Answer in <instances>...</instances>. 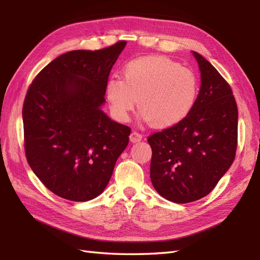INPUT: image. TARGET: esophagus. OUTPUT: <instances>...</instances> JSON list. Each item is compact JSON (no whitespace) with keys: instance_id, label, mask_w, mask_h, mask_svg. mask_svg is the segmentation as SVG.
Segmentation results:
<instances>
[{"instance_id":"esophagus-1","label":"esophagus","mask_w":260,"mask_h":260,"mask_svg":"<svg viewBox=\"0 0 260 260\" xmlns=\"http://www.w3.org/2000/svg\"><path fill=\"white\" fill-rule=\"evenodd\" d=\"M142 139H143V136H142L140 133H137V132H132L131 135H129V141H131L132 143L141 142Z\"/></svg>"}]
</instances>
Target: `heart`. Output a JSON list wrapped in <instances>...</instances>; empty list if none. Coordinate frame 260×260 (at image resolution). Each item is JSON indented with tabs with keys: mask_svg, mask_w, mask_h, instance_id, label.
Here are the masks:
<instances>
[{
	"mask_svg": "<svg viewBox=\"0 0 260 260\" xmlns=\"http://www.w3.org/2000/svg\"><path fill=\"white\" fill-rule=\"evenodd\" d=\"M123 78L110 77L105 87L110 112L123 123L129 120L139 99L143 118L161 128L181 123L197 103L196 74L165 57L132 60L123 69Z\"/></svg>",
	"mask_w": 260,
	"mask_h": 260,
	"instance_id": "heart-1",
	"label": "heart"
}]
</instances>
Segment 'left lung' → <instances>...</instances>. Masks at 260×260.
Returning a JSON list of instances; mask_svg holds the SVG:
<instances>
[{"label":"left lung","instance_id":"left-lung-1","mask_svg":"<svg viewBox=\"0 0 260 260\" xmlns=\"http://www.w3.org/2000/svg\"><path fill=\"white\" fill-rule=\"evenodd\" d=\"M201 86L192 112L181 123L148 137L151 181L159 196L175 203L208 196L233 164L238 108L230 86L201 54Z\"/></svg>","mask_w":260,"mask_h":260}]
</instances>
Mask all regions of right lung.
Masks as SVG:
<instances>
[{
	"label": "right lung",
	"instance_id": "1",
	"mask_svg": "<svg viewBox=\"0 0 260 260\" xmlns=\"http://www.w3.org/2000/svg\"><path fill=\"white\" fill-rule=\"evenodd\" d=\"M126 41L66 52L47 64L22 110L27 163L49 190L84 202L102 194L131 128L102 109L108 76Z\"/></svg>",
	"mask_w": 260,
	"mask_h": 260
}]
</instances>
